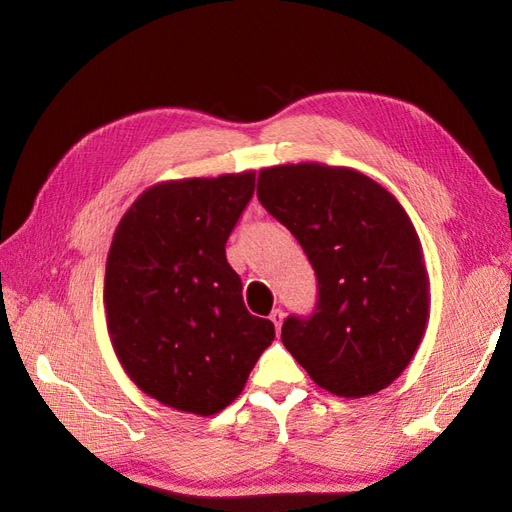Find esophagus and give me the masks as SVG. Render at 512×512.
<instances>
[{"label": "esophagus", "mask_w": 512, "mask_h": 512, "mask_svg": "<svg viewBox=\"0 0 512 512\" xmlns=\"http://www.w3.org/2000/svg\"><path fill=\"white\" fill-rule=\"evenodd\" d=\"M269 318H271V322L275 324V329L280 331V329H282V322H284V312H282V309H273Z\"/></svg>", "instance_id": "obj_1"}]
</instances>
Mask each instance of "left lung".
Returning a JSON list of instances; mask_svg holds the SVG:
<instances>
[{
	"mask_svg": "<svg viewBox=\"0 0 512 512\" xmlns=\"http://www.w3.org/2000/svg\"><path fill=\"white\" fill-rule=\"evenodd\" d=\"M256 192L297 237L318 280L314 314L286 318L284 346L337 397L386 389L429 320V275L406 209L359 170L320 162L262 168Z\"/></svg>",
	"mask_w": 512,
	"mask_h": 512,
	"instance_id": "obj_1",
	"label": "left lung"
}]
</instances>
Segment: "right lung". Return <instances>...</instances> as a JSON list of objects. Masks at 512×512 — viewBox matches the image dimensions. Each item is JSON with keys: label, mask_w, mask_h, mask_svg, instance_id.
I'll return each instance as SVG.
<instances>
[{"label": "right lung", "mask_w": 512, "mask_h": 512, "mask_svg": "<svg viewBox=\"0 0 512 512\" xmlns=\"http://www.w3.org/2000/svg\"><path fill=\"white\" fill-rule=\"evenodd\" d=\"M254 170L175 179L138 196L106 256V329L123 371L160 404L198 416L235 401L275 339L252 316L224 245Z\"/></svg>", "instance_id": "right-lung-1"}]
</instances>
